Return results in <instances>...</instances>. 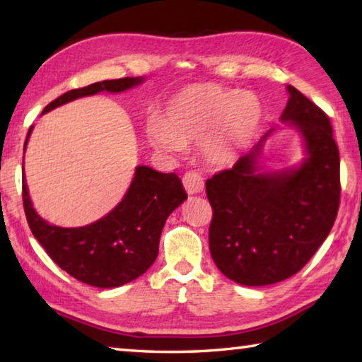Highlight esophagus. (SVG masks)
I'll use <instances>...</instances> for the list:
<instances>
[{"label": "esophagus", "instance_id": "34e87169", "mask_svg": "<svg viewBox=\"0 0 362 362\" xmlns=\"http://www.w3.org/2000/svg\"><path fill=\"white\" fill-rule=\"evenodd\" d=\"M182 182H183V187H185L188 194L201 193V192H203V188H204L203 177H201L198 173H193V170H189V173L183 175Z\"/></svg>", "mask_w": 362, "mask_h": 362}]
</instances>
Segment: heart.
Listing matches in <instances>:
<instances>
[{
  "label": "heart",
  "instance_id": "heart-1",
  "mask_svg": "<svg viewBox=\"0 0 362 362\" xmlns=\"http://www.w3.org/2000/svg\"><path fill=\"white\" fill-rule=\"evenodd\" d=\"M262 121V103L252 93L217 84L188 86L170 99L164 122L153 119L148 139L156 150L179 153L187 144L203 142L212 166H228L240 155Z\"/></svg>",
  "mask_w": 362,
  "mask_h": 362
}]
</instances>
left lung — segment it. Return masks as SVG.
Returning <instances> with one entry per match:
<instances>
[{
    "label": "left lung",
    "instance_id": "1",
    "mask_svg": "<svg viewBox=\"0 0 362 362\" xmlns=\"http://www.w3.org/2000/svg\"><path fill=\"white\" fill-rule=\"evenodd\" d=\"M281 121L302 134L298 168L260 173L268 131L231 169L206 180L214 216L209 249L217 268L243 286H268L298 273L332 230L340 204V156L327 115L287 86Z\"/></svg>",
    "mask_w": 362,
    "mask_h": 362
}]
</instances>
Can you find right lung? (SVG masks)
<instances>
[{"instance_id": "1", "label": "right lung", "mask_w": 362, "mask_h": 362, "mask_svg": "<svg viewBox=\"0 0 362 362\" xmlns=\"http://www.w3.org/2000/svg\"><path fill=\"white\" fill-rule=\"evenodd\" d=\"M142 81V76L119 78L71 89L49 103L42 113L102 90L122 93ZM32 129L33 126L25 146ZM22 198L30 230L47 255L81 283L110 289L131 283L153 265L163 226L170 212L187 199V193L174 173L163 174L148 166H137L121 203L105 217L78 228H62L36 214L28 196L25 174L22 175Z\"/></svg>"}]
</instances>
